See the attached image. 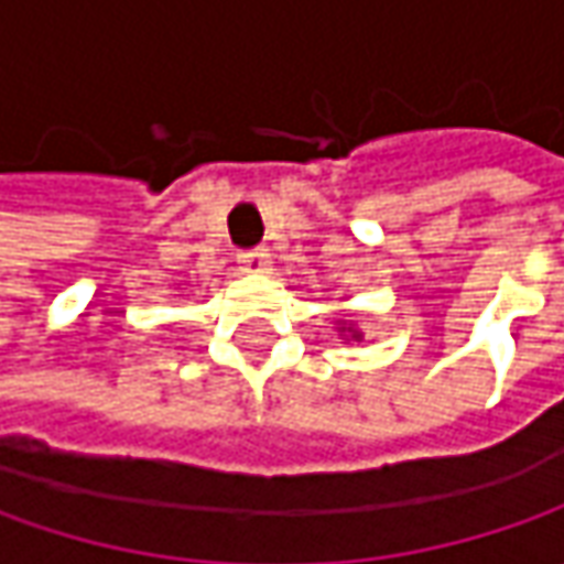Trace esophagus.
I'll list each match as a JSON object with an SVG mask.
<instances>
[{
	"label": "esophagus",
	"instance_id": "esophagus-1",
	"mask_svg": "<svg viewBox=\"0 0 564 564\" xmlns=\"http://www.w3.org/2000/svg\"><path fill=\"white\" fill-rule=\"evenodd\" d=\"M238 263H241L245 272H267L270 270V253H263V250H245V253H238Z\"/></svg>",
	"mask_w": 564,
	"mask_h": 564
}]
</instances>
